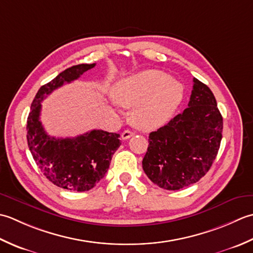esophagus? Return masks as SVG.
<instances>
[{
	"label": "esophagus",
	"instance_id": "34e87169",
	"mask_svg": "<svg viewBox=\"0 0 253 253\" xmlns=\"http://www.w3.org/2000/svg\"><path fill=\"white\" fill-rule=\"evenodd\" d=\"M133 132L132 131H130V130H126V131H123L122 132V134H121V137H122V140H127V138H130L131 136H133Z\"/></svg>",
	"mask_w": 253,
	"mask_h": 253
}]
</instances>
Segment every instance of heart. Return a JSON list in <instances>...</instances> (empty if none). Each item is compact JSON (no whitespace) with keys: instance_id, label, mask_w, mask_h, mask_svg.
<instances>
[{"instance_id":"obj_1","label":"heart","mask_w":253,"mask_h":253,"mask_svg":"<svg viewBox=\"0 0 253 253\" xmlns=\"http://www.w3.org/2000/svg\"><path fill=\"white\" fill-rule=\"evenodd\" d=\"M111 96L118 105L134 107V126L154 130L171 119L182 101L183 86L163 71L144 70L118 80Z\"/></svg>"}]
</instances>
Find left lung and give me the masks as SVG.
I'll list each match as a JSON object with an SVG mask.
<instances>
[{
	"label": "left lung",
	"instance_id": "left-lung-1",
	"mask_svg": "<svg viewBox=\"0 0 253 253\" xmlns=\"http://www.w3.org/2000/svg\"><path fill=\"white\" fill-rule=\"evenodd\" d=\"M223 117L208 86L193 79L188 108L149 133L143 170L158 187L179 190L198 182L217 155Z\"/></svg>",
	"mask_w": 253,
	"mask_h": 253
}]
</instances>
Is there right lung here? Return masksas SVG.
Masks as SVG:
<instances>
[{
	"mask_svg": "<svg viewBox=\"0 0 253 253\" xmlns=\"http://www.w3.org/2000/svg\"><path fill=\"white\" fill-rule=\"evenodd\" d=\"M95 65L71 66L41 86L27 119L28 147L37 166L49 181L71 191H88L104 178L112 155L121 145L120 134L92 130L76 137L50 136L40 121L41 102L54 89L77 80Z\"/></svg>",
	"mask_w": 253,
	"mask_h": 253,
	"instance_id": "obj_1",
	"label": "right lung"
}]
</instances>
